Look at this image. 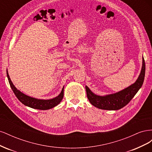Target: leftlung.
Wrapping results in <instances>:
<instances>
[{
    "label": "left lung",
    "mask_w": 152,
    "mask_h": 152,
    "mask_svg": "<svg viewBox=\"0 0 152 152\" xmlns=\"http://www.w3.org/2000/svg\"><path fill=\"white\" fill-rule=\"evenodd\" d=\"M145 63L142 57V65L139 77L134 84L117 93L100 96L94 94L87 86H86L87 96L89 102L95 107L102 110H117L125 107L130 102L141 88L145 79Z\"/></svg>",
    "instance_id": "obj_1"
}]
</instances>
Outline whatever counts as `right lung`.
<instances>
[{
  "label": "right lung",
  "instance_id": "add662e5",
  "mask_svg": "<svg viewBox=\"0 0 152 152\" xmlns=\"http://www.w3.org/2000/svg\"><path fill=\"white\" fill-rule=\"evenodd\" d=\"M7 76L8 78L9 82H10V86L14 93L16 95L17 98L19 99L20 102L27 107H29L32 108L38 109V110H49L52 108L54 107H56L59 103L61 102V100L63 98V92H64V87H63L61 93L59 94L57 97L51 99H38L30 97L28 96H26L25 94L22 93L19 90H18L15 86L13 85L12 82H11L10 77L9 76V74L7 71Z\"/></svg>",
  "mask_w": 152,
  "mask_h": 152
}]
</instances>
